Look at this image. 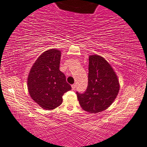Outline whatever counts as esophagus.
<instances>
[{"label": "esophagus", "instance_id": "34e87169", "mask_svg": "<svg viewBox=\"0 0 147 147\" xmlns=\"http://www.w3.org/2000/svg\"><path fill=\"white\" fill-rule=\"evenodd\" d=\"M71 88H72V89H73V90H75L76 88V84L71 85Z\"/></svg>", "mask_w": 147, "mask_h": 147}]
</instances>
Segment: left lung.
Masks as SVG:
<instances>
[{"mask_svg": "<svg viewBox=\"0 0 147 147\" xmlns=\"http://www.w3.org/2000/svg\"><path fill=\"white\" fill-rule=\"evenodd\" d=\"M119 91V83L111 65L102 56L89 57L88 86L84 93L77 92L81 107L85 111L96 114L110 107Z\"/></svg>", "mask_w": 147, "mask_h": 147, "instance_id": "1", "label": "left lung"}]
</instances>
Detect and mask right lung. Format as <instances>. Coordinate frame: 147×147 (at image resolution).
I'll return each mask as SVG.
<instances>
[{"label":"right lung","instance_id":"1","mask_svg":"<svg viewBox=\"0 0 147 147\" xmlns=\"http://www.w3.org/2000/svg\"><path fill=\"white\" fill-rule=\"evenodd\" d=\"M61 51L49 49L42 53L31 67L28 78L30 96L45 110H53L62 103V96L71 89L60 70Z\"/></svg>","mask_w":147,"mask_h":147}]
</instances>
